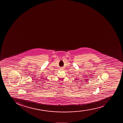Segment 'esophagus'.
I'll use <instances>...</instances> for the list:
<instances>
[{
  "instance_id": "obj_1",
  "label": "esophagus",
  "mask_w": 123,
  "mask_h": 123,
  "mask_svg": "<svg viewBox=\"0 0 123 123\" xmlns=\"http://www.w3.org/2000/svg\"><path fill=\"white\" fill-rule=\"evenodd\" d=\"M63 68L62 67H61V68H60V69H63Z\"/></svg>"
}]
</instances>
